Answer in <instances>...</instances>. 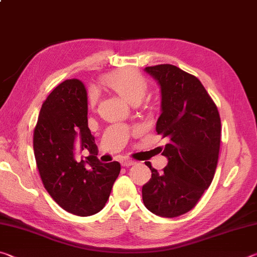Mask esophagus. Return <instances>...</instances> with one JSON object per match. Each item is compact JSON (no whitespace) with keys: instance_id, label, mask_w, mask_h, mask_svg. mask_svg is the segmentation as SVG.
<instances>
[{"instance_id":"esophagus-1","label":"esophagus","mask_w":257,"mask_h":257,"mask_svg":"<svg viewBox=\"0 0 257 257\" xmlns=\"http://www.w3.org/2000/svg\"><path fill=\"white\" fill-rule=\"evenodd\" d=\"M120 163H121V165H123V167H130V165H134L136 162H135V161L129 160V159L123 158L120 160Z\"/></svg>"}]
</instances>
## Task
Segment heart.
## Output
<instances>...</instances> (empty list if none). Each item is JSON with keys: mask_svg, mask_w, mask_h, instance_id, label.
I'll return each mask as SVG.
<instances>
[{"mask_svg": "<svg viewBox=\"0 0 257 257\" xmlns=\"http://www.w3.org/2000/svg\"><path fill=\"white\" fill-rule=\"evenodd\" d=\"M104 84L120 95L125 101L139 103L147 93V81L144 77L133 70H119L104 77ZM97 101L96 93L89 94V105L94 106Z\"/></svg>", "mask_w": 257, "mask_h": 257, "instance_id": "1", "label": "heart"}]
</instances>
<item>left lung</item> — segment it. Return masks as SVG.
Wrapping results in <instances>:
<instances>
[{"mask_svg": "<svg viewBox=\"0 0 257 257\" xmlns=\"http://www.w3.org/2000/svg\"><path fill=\"white\" fill-rule=\"evenodd\" d=\"M144 70L161 88V115L156 132L168 138L162 155L168 165L143 186V202L163 217L185 214L196 205L214 177L220 151L217 107L196 77L172 64Z\"/></svg>", "mask_w": 257, "mask_h": 257, "instance_id": "obj_1", "label": "left lung"}]
</instances>
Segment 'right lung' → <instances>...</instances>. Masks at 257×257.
Listing matches in <instances>:
<instances>
[{
  "instance_id": "obj_1",
  "label": "right lung",
  "mask_w": 257,
  "mask_h": 257,
  "mask_svg": "<svg viewBox=\"0 0 257 257\" xmlns=\"http://www.w3.org/2000/svg\"><path fill=\"white\" fill-rule=\"evenodd\" d=\"M85 85L68 79L43 103L34 132V153L47 193L69 213L89 216L105 206L120 163H101L88 128ZM76 149H88L87 161L74 160ZM89 164L92 168L86 167Z\"/></svg>"
}]
</instances>
